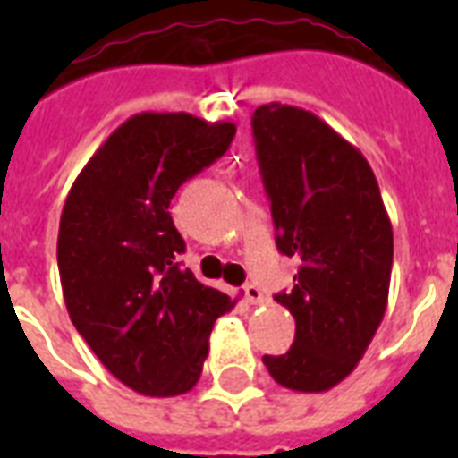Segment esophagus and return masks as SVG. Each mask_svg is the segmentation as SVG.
Returning <instances> with one entry per match:
<instances>
[{"instance_id": "obj_1", "label": "esophagus", "mask_w": 458, "mask_h": 458, "mask_svg": "<svg viewBox=\"0 0 458 458\" xmlns=\"http://www.w3.org/2000/svg\"><path fill=\"white\" fill-rule=\"evenodd\" d=\"M244 290V300L250 301V304H264V293H261V287H257V285H244L242 287Z\"/></svg>"}]
</instances>
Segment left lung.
<instances>
[{
    "label": "left lung",
    "instance_id": "left-lung-1",
    "mask_svg": "<svg viewBox=\"0 0 458 458\" xmlns=\"http://www.w3.org/2000/svg\"><path fill=\"white\" fill-rule=\"evenodd\" d=\"M251 132L276 244L300 261L293 290L276 294L297 323L293 347L264 363L287 390L326 392L361 361L387 309L390 216L363 154L311 111L264 104Z\"/></svg>",
    "mask_w": 458,
    "mask_h": 458
}]
</instances>
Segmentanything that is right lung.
I'll list each match as a JSON object with an SVG mask.
<instances>
[{"label":"right lung","mask_w":458,"mask_h":458,"mask_svg":"<svg viewBox=\"0 0 458 458\" xmlns=\"http://www.w3.org/2000/svg\"><path fill=\"white\" fill-rule=\"evenodd\" d=\"M235 123L145 111L111 132L66 197L59 223L68 316L104 369L147 397L197 385L216 318L235 301L180 268L173 194L225 154Z\"/></svg>","instance_id":"add662e5"}]
</instances>
